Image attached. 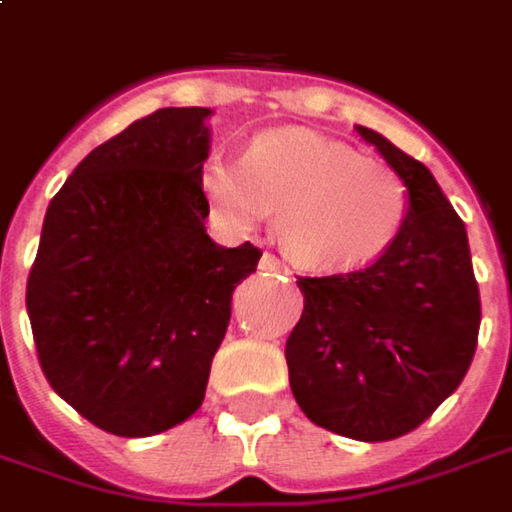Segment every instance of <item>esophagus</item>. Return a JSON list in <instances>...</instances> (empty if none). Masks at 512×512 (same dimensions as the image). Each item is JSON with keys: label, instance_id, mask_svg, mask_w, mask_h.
Masks as SVG:
<instances>
[{"label": "esophagus", "instance_id": "esophagus-1", "mask_svg": "<svg viewBox=\"0 0 512 512\" xmlns=\"http://www.w3.org/2000/svg\"><path fill=\"white\" fill-rule=\"evenodd\" d=\"M260 269L269 274H289V269H286V266L272 255V252H266V255L260 257Z\"/></svg>", "mask_w": 512, "mask_h": 512}]
</instances>
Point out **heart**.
<instances>
[{"mask_svg":"<svg viewBox=\"0 0 512 512\" xmlns=\"http://www.w3.org/2000/svg\"><path fill=\"white\" fill-rule=\"evenodd\" d=\"M198 186L212 218L252 232L277 212V238L300 266L351 272L391 249L408 215V186L357 147L311 133L269 130L243 152H209Z\"/></svg>","mask_w":512,"mask_h":512,"instance_id":"1","label":"heart"}]
</instances>
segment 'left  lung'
I'll return each instance as SVG.
<instances>
[{
    "mask_svg": "<svg viewBox=\"0 0 512 512\" xmlns=\"http://www.w3.org/2000/svg\"><path fill=\"white\" fill-rule=\"evenodd\" d=\"M408 186L397 240L365 269L297 277L303 317L286 340L289 385L314 425L360 442L419 428L459 388L476 354L482 303L462 218L408 152L368 127Z\"/></svg>",
    "mask_w": 512,
    "mask_h": 512,
    "instance_id": "1",
    "label": "left lung"
}]
</instances>
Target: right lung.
Returning <instances> with one entry per match:
<instances>
[{
    "label": "right lung",
    "mask_w": 512,
    "mask_h": 512,
    "mask_svg": "<svg viewBox=\"0 0 512 512\" xmlns=\"http://www.w3.org/2000/svg\"><path fill=\"white\" fill-rule=\"evenodd\" d=\"M206 107H164L90 152L50 201L27 317L50 388L115 436L169 431L201 408L249 240L206 235Z\"/></svg>",
    "instance_id": "add662e5"
}]
</instances>
